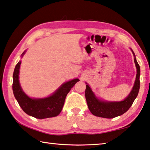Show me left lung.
Here are the masks:
<instances>
[{
	"label": "left lung",
	"instance_id": "1",
	"mask_svg": "<svg viewBox=\"0 0 150 150\" xmlns=\"http://www.w3.org/2000/svg\"><path fill=\"white\" fill-rule=\"evenodd\" d=\"M132 51L134 56V62L137 69V74L134 87H133L130 93L128 95V96L124 100L113 102L99 100L95 96L89 85H87L86 83L85 98H86L88 108L93 115L103 118H113L123 115L132 105L134 100L138 95L139 90L140 67L139 64L137 62L134 51L132 50Z\"/></svg>",
	"mask_w": 150,
	"mask_h": 150
}]
</instances>
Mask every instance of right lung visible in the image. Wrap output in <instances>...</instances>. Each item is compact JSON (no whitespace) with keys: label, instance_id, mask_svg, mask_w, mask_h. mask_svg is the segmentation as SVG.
Wrapping results in <instances>:
<instances>
[{"label":"right lung","instance_id":"right-lung-1","mask_svg":"<svg viewBox=\"0 0 150 150\" xmlns=\"http://www.w3.org/2000/svg\"><path fill=\"white\" fill-rule=\"evenodd\" d=\"M25 53V51L21 56ZM21 63L20 61L16 64L13 76V93L21 108L28 115L37 119L57 116L62 110L67 95L79 79H74L65 83L54 93L46 98L33 99L25 93L20 85L18 75Z\"/></svg>","mask_w":150,"mask_h":150}]
</instances>
